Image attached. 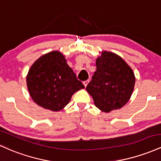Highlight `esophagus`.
<instances>
[{"label": "esophagus", "instance_id": "1", "mask_svg": "<svg viewBox=\"0 0 161 161\" xmlns=\"http://www.w3.org/2000/svg\"><path fill=\"white\" fill-rule=\"evenodd\" d=\"M89 80H85V81H84V82H83V84H84V85L85 86H86V85H87V84L88 83H89Z\"/></svg>", "mask_w": 161, "mask_h": 161}]
</instances>
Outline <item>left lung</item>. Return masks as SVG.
Masks as SVG:
<instances>
[{"label": "left lung", "mask_w": 161, "mask_h": 161, "mask_svg": "<svg viewBox=\"0 0 161 161\" xmlns=\"http://www.w3.org/2000/svg\"><path fill=\"white\" fill-rule=\"evenodd\" d=\"M97 71L86 89L95 106L109 113L125 106L134 90L135 77L132 69L122 58L103 52L96 61Z\"/></svg>", "instance_id": "left-lung-1"}]
</instances>
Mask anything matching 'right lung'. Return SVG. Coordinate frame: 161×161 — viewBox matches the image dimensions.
<instances>
[{
	"label": "right lung",
	"mask_w": 161,
	"mask_h": 161,
	"mask_svg": "<svg viewBox=\"0 0 161 161\" xmlns=\"http://www.w3.org/2000/svg\"><path fill=\"white\" fill-rule=\"evenodd\" d=\"M27 87L36 103L44 109L59 111L72 95L84 88L61 52L54 51L39 58L29 70Z\"/></svg>",
	"instance_id": "right-lung-1"
}]
</instances>
